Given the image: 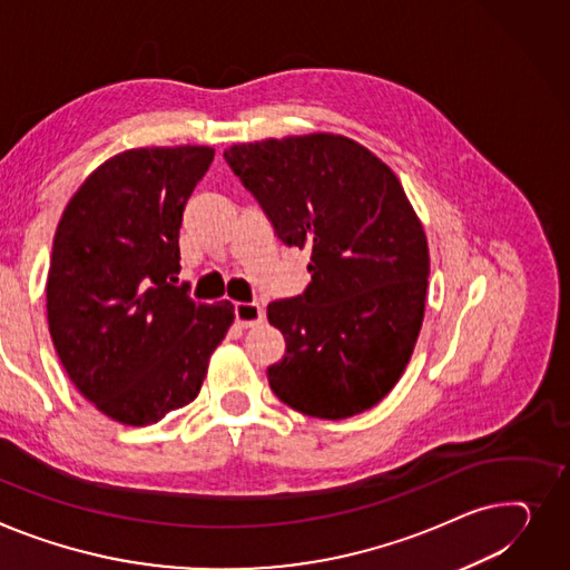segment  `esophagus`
I'll return each instance as SVG.
<instances>
[{
  "label": "esophagus",
  "mask_w": 570,
  "mask_h": 570,
  "mask_svg": "<svg viewBox=\"0 0 570 570\" xmlns=\"http://www.w3.org/2000/svg\"><path fill=\"white\" fill-rule=\"evenodd\" d=\"M234 314H236V323L243 327H252L258 321H263V307L256 305V302H236Z\"/></svg>",
  "instance_id": "obj_1"
}]
</instances>
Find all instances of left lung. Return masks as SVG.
<instances>
[{"mask_svg": "<svg viewBox=\"0 0 570 570\" xmlns=\"http://www.w3.org/2000/svg\"><path fill=\"white\" fill-rule=\"evenodd\" d=\"M224 160L273 224L307 249L312 284L268 305L286 341L268 366L279 401L321 420L373 407L422 330L429 245L394 171L336 135L236 144Z\"/></svg>", "mask_w": 570, "mask_h": 570, "instance_id": "8db88e82", "label": "left lung"}]
</instances>
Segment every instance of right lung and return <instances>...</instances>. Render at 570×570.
Returning a JSON list of instances; mask_svg holds the SVG:
<instances>
[{
    "label": "right lung",
    "instance_id": "1",
    "mask_svg": "<svg viewBox=\"0 0 570 570\" xmlns=\"http://www.w3.org/2000/svg\"><path fill=\"white\" fill-rule=\"evenodd\" d=\"M208 146L132 148L68 202L48 273V323L78 392L102 414L148 426L195 401L232 302L197 305L180 273L185 204L213 163Z\"/></svg>",
    "mask_w": 570,
    "mask_h": 570
}]
</instances>
